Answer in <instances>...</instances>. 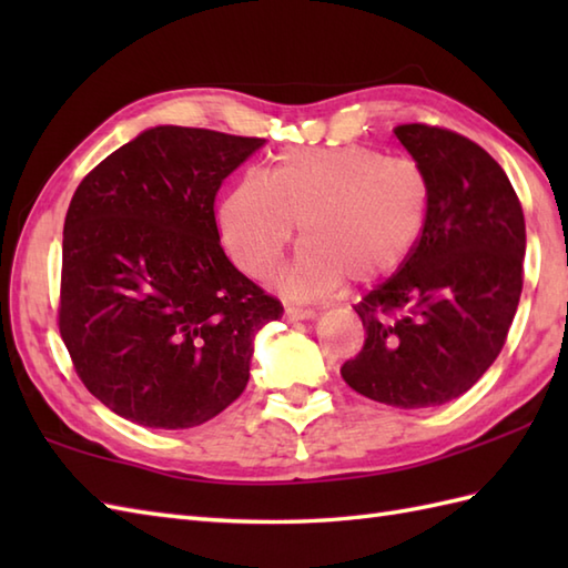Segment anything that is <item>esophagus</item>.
<instances>
[{
	"instance_id": "34e87169",
	"label": "esophagus",
	"mask_w": 568,
	"mask_h": 568,
	"mask_svg": "<svg viewBox=\"0 0 568 568\" xmlns=\"http://www.w3.org/2000/svg\"><path fill=\"white\" fill-rule=\"evenodd\" d=\"M285 312H287V317H293V320H315L317 317L315 307H295V305H291Z\"/></svg>"
}]
</instances>
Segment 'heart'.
Returning <instances> with one entry per match:
<instances>
[{
	"instance_id": "obj_1",
	"label": "heart",
	"mask_w": 568,
	"mask_h": 568,
	"mask_svg": "<svg viewBox=\"0 0 568 568\" xmlns=\"http://www.w3.org/2000/svg\"><path fill=\"white\" fill-rule=\"evenodd\" d=\"M429 210L425 168L403 155L348 143L287 149L265 171L226 192L216 224L241 271L265 277L281 263L300 222L303 244L281 275V291L312 300L348 275L378 281L417 246Z\"/></svg>"
}]
</instances>
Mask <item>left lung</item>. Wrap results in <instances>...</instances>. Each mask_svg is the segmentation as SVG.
<instances>
[{
    "label": "left lung",
    "instance_id": "left-lung-1",
    "mask_svg": "<svg viewBox=\"0 0 568 568\" xmlns=\"http://www.w3.org/2000/svg\"><path fill=\"white\" fill-rule=\"evenodd\" d=\"M395 136L427 173V222L397 273L354 305L366 342L342 376L371 400L417 409L456 400L498 358L527 239L508 175L478 143L429 124Z\"/></svg>",
    "mask_w": 568,
    "mask_h": 568
}]
</instances>
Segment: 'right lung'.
I'll use <instances>...</instances> for the list:
<instances>
[{"mask_svg": "<svg viewBox=\"0 0 568 568\" xmlns=\"http://www.w3.org/2000/svg\"><path fill=\"white\" fill-rule=\"evenodd\" d=\"M263 143L155 126L72 195L58 327L84 388L119 417L187 429L244 393L253 334L283 305L226 258L214 197Z\"/></svg>", "mask_w": 568, "mask_h": 568, "instance_id": "obj_1", "label": "right lung"}]
</instances>
